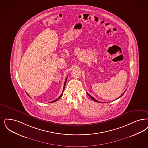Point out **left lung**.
Returning <instances> with one entry per match:
<instances>
[{
    "label": "left lung",
    "mask_w": 148,
    "mask_h": 148,
    "mask_svg": "<svg viewBox=\"0 0 148 148\" xmlns=\"http://www.w3.org/2000/svg\"><path fill=\"white\" fill-rule=\"evenodd\" d=\"M124 93H123V94H122V95H121V96H120V97H118V99H119V97H121V96H122V95H123V94H124ZM87 94H88V95H89V96H90V97H91V99H92V100H93L94 101H95V102H99V101L96 100V99H94V97H92V96H91V95H90V94H88V92H87ZM117 99H116V100H117Z\"/></svg>",
    "instance_id": "1"
}]
</instances>
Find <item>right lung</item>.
Instances as JSON below:
<instances>
[{
    "mask_svg": "<svg viewBox=\"0 0 148 148\" xmlns=\"http://www.w3.org/2000/svg\"><path fill=\"white\" fill-rule=\"evenodd\" d=\"M66 79H67V77L66 78V79H65V82H64V88H63V91H64V88H65V84H66ZM63 92H62V94L61 95H60L59 97H58L56 100L53 101H52V102H56V101H57L59 99H60V98L62 97V96L63 95ZM27 95H28V94H27Z\"/></svg>",
    "mask_w": 148,
    "mask_h": 148,
    "instance_id": "add662e5",
    "label": "right lung"
}]
</instances>
